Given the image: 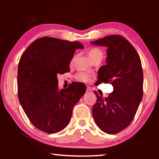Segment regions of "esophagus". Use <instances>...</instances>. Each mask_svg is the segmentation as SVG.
<instances>
[{
  "label": "esophagus",
  "mask_w": 159,
  "mask_h": 159,
  "mask_svg": "<svg viewBox=\"0 0 159 159\" xmlns=\"http://www.w3.org/2000/svg\"><path fill=\"white\" fill-rule=\"evenodd\" d=\"M86 91H87V92H91V91H92V89H91L90 88V87H87V90H86Z\"/></svg>",
  "instance_id": "1"
}]
</instances>
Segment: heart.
<instances>
[{
    "mask_svg": "<svg viewBox=\"0 0 159 159\" xmlns=\"http://www.w3.org/2000/svg\"><path fill=\"white\" fill-rule=\"evenodd\" d=\"M88 55L90 60H92V61L98 58H103V52H102V51L100 49H99L98 48H90V50H88ZM76 79L80 80V81L88 83L91 80V76L87 74L80 72V73H78L76 75Z\"/></svg>",
    "mask_w": 159,
    "mask_h": 159,
    "instance_id": "1",
    "label": "heart"
}]
</instances>
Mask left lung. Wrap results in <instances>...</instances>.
Returning <instances> with one entry per match:
<instances>
[{
    "label": "left lung",
    "mask_w": 159,
    "mask_h": 159,
    "mask_svg": "<svg viewBox=\"0 0 159 159\" xmlns=\"http://www.w3.org/2000/svg\"><path fill=\"white\" fill-rule=\"evenodd\" d=\"M107 47V64L99 69L95 84L114 87L107 98L99 96L93 107L96 124L104 133L116 134L133 121L143 96V71L140 57L130 42L120 35H111L90 42Z\"/></svg>",
    "instance_id": "obj_1"
}]
</instances>
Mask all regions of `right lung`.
I'll use <instances>...</instances> for the list:
<instances>
[{
    "label": "right lung",
    "mask_w": 159,
    "mask_h": 159,
    "mask_svg": "<svg viewBox=\"0 0 159 159\" xmlns=\"http://www.w3.org/2000/svg\"><path fill=\"white\" fill-rule=\"evenodd\" d=\"M79 41L43 37L32 43L18 64V98L35 127L47 133H56L68 125L74 106L84 95L82 83H73L58 90L57 75L69 72Z\"/></svg>",
    "instance_id": "right-lung-1"
}]
</instances>
